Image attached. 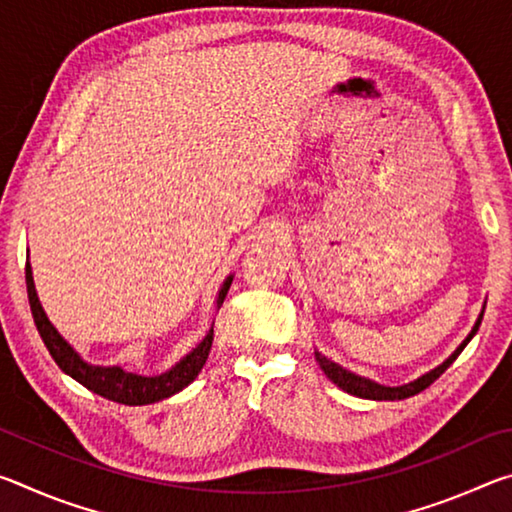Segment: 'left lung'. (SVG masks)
Here are the masks:
<instances>
[{
  "label": "left lung",
  "instance_id": "1",
  "mask_svg": "<svg viewBox=\"0 0 512 512\" xmlns=\"http://www.w3.org/2000/svg\"><path fill=\"white\" fill-rule=\"evenodd\" d=\"M481 320H483V314L479 316V320H476V325H474V329L470 332V336H467V339L461 343V348H458V350L452 354V357H449V359L443 363V366H438L436 370L427 372V375H422L420 379L411 381V384H404V386H397V388L381 386V384H375V381H370V379H366V377L354 375V372L341 368L339 363L329 361L327 357H323V354H318V352H316V361L320 363V368L325 370V375H327L329 379H332L336 386L343 388L345 393L363 397V400H388V402H393V400H406V397L418 395L420 391H424V388H429V386L433 384V381H436L449 366H452L458 354L463 352L465 345L472 341V336H474L476 332H479Z\"/></svg>",
  "mask_w": 512,
  "mask_h": 512
}]
</instances>
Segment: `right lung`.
<instances>
[{
  "label": "right lung",
  "mask_w": 512,
  "mask_h": 512,
  "mask_svg": "<svg viewBox=\"0 0 512 512\" xmlns=\"http://www.w3.org/2000/svg\"><path fill=\"white\" fill-rule=\"evenodd\" d=\"M230 284H232V277H228V280L223 282L221 293H219V305H223L225 293H228ZM27 291H29L31 314H33V320H36L38 332L42 336V341H45L49 354L60 366V370H65L69 377H74L79 384L90 388L92 393L106 397V400H112V402L140 406V404L160 402L164 397L176 395L196 379L198 372H201V368L205 366L207 354H210V348H212L214 329H210V334H207L205 339L198 343V348L189 352L183 361L176 363L169 372H164V375H158V377L133 375V372H126L117 366L112 368L90 366V363H85L79 354L69 348L67 341L47 320L45 311L40 307V300L36 296V287H33V275H31L29 262H27Z\"/></svg>",
  "instance_id": "add662e5"
}]
</instances>
